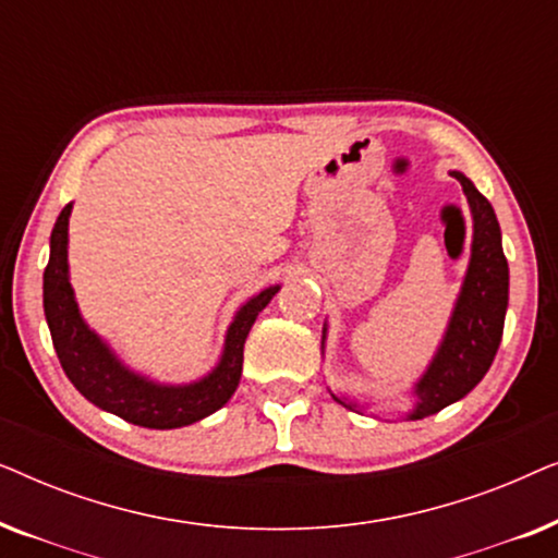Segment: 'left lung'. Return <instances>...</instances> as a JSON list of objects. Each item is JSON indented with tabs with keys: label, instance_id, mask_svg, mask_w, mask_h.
<instances>
[{
	"label": "left lung",
	"instance_id": "obj_1",
	"mask_svg": "<svg viewBox=\"0 0 558 558\" xmlns=\"http://www.w3.org/2000/svg\"><path fill=\"white\" fill-rule=\"evenodd\" d=\"M468 195L472 213V251L460 296H457L447 332L441 338L424 376L414 384V409L409 418H424L460 401L475 388L500 348L508 310V262L502 254L500 226L487 197L464 178L449 172ZM327 330V327H325ZM325 342V335H323ZM350 411H361L357 401L332 393Z\"/></svg>",
	"mask_w": 558,
	"mask_h": 558
}]
</instances>
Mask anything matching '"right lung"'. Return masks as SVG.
Segmentation results:
<instances>
[{
  "label": "right lung",
  "mask_w": 558,
  "mask_h": 558,
  "mask_svg": "<svg viewBox=\"0 0 558 558\" xmlns=\"http://www.w3.org/2000/svg\"><path fill=\"white\" fill-rule=\"evenodd\" d=\"M73 203H68L56 220L50 235V262L43 274V307L48 319L52 345L71 384L98 409L117 414L129 424L147 429H178L201 422L213 411L226 407L243 371V342L258 312L279 292L264 289L235 312L226 332L220 361L208 376L185 386L157 384L142 373L126 368L117 353L98 338L81 317L71 279H68V218Z\"/></svg>",
  "instance_id": "right-lung-1"
}]
</instances>
